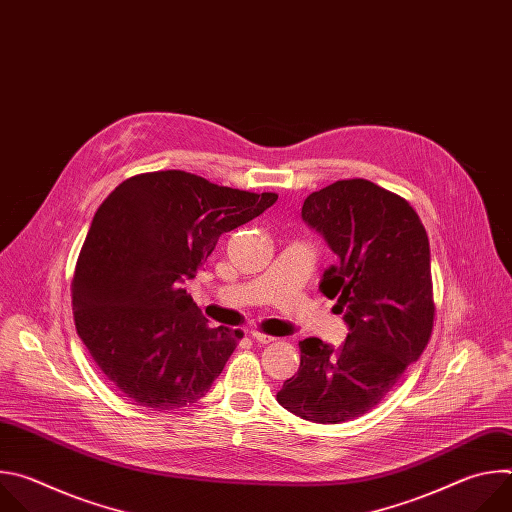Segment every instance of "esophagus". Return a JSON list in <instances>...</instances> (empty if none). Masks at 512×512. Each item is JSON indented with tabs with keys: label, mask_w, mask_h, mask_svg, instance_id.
I'll use <instances>...</instances> for the list:
<instances>
[{
	"label": "esophagus",
	"mask_w": 512,
	"mask_h": 512,
	"mask_svg": "<svg viewBox=\"0 0 512 512\" xmlns=\"http://www.w3.org/2000/svg\"><path fill=\"white\" fill-rule=\"evenodd\" d=\"M249 336H251L255 342H259V344H269V342H273V340H275L273 336L263 334V332H257V330H251V332H249Z\"/></svg>",
	"instance_id": "esophagus-1"
}]
</instances>
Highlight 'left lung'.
I'll list each match as a JSON object with an SVG mask.
<instances>
[{"mask_svg":"<svg viewBox=\"0 0 512 512\" xmlns=\"http://www.w3.org/2000/svg\"><path fill=\"white\" fill-rule=\"evenodd\" d=\"M302 218L338 259L320 291L338 298L348 334L340 348L302 340L300 369L277 401L306 421L342 423L373 409L429 342V241L405 198L362 178L312 192Z\"/></svg>","mask_w":512,"mask_h":512,"instance_id":"1","label":"left lung"}]
</instances>
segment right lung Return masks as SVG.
I'll list each match as a JSON object with an SVG mask.
<instances>
[{
	"label": "right lung",
	"instance_id": "obj_1",
	"mask_svg": "<svg viewBox=\"0 0 512 512\" xmlns=\"http://www.w3.org/2000/svg\"><path fill=\"white\" fill-rule=\"evenodd\" d=\"M273 192L166 170L121 182L99 206L72 279L81 340L135 405L172 411L208 393L241 330L212 328L182 283L218 237L273 206Z\"/></svg>",
	"mask_w": 512,
	"mask_h": 512
}]
</instances>
